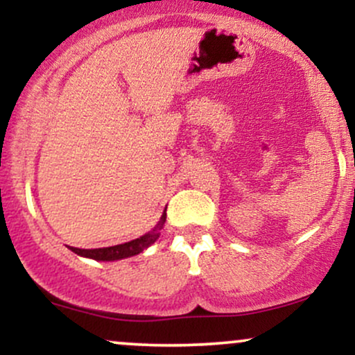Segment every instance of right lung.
I'll return each mask as SVG.
<instances>
[{"label":"right lung","instance_id":"obj_1","mask_svg":"<svg viewBox=\"0 0 355 355\" xmlns=\"http://www.w3.org/2000/svg\"><path fill=\"white\" fill-rule=\"evenodd\" d=\"M166 220V209L162 215L160 222L158 225L155 227L152 232L148 234L141 235L140 239L130 240L126 243H120V245H113V247H103V248H76V247H70L71 252H75L76 255L87 257V259H93V260H103V262H110V260H120V259H126V257H133L138 255L140 252H144L145 248H148L152 243H155V240L158 239V230L164 227Z\"/></svg>","mask_w":355,"mask_h":355}]
</instances>
